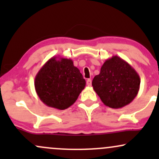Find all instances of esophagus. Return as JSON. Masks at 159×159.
<instances>
[{"label": "esophagus", "instance_id": "obj_1", "mask_svg": "<svg viewBox=\"0 0 159 159\" xmlns=\"http://www.w3.org/2000/svg\"><path fill=\"white\" fill-rule=\"evenodd\" d=\"M87 86H91V84H92V80L87 79Z\"/></svg>", "mask_w": 159, "mask_h": 159}]
</instances>
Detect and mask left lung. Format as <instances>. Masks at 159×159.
Masks as SVG:
<instances>
[{
	"mask_svg": "<svg viewBox=\"0 0 159 159\" xmlns=\"http://www.w3.org/2000/svg\"><path fill=\"white\" fill-rule=\"evenodd\" d=\"M140 84L135 69L118 56L106 60L92 81L102 102L111 108H120L132 102L138 95Z\"/></svg>",
	"mask_w": 159,
	"mask_h": 159,
	"instance_id": "obj_1",
	"label": "left lung"
}]
</instances>
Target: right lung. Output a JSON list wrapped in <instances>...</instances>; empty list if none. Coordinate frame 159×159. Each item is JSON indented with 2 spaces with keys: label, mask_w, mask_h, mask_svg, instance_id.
Instances as JSON below:
<instances>
[{
  "label": "right lung",
  "mask_w": 159,
  "mask_h": 159,
  "mask_svg": "<svg viewBox=\"0 0 159 159\" xmlns=\"http://www.w3.org/2000/svg\"><path fill=\"white\" fill-rule=\"evenodd\" d=\"M86 81L71 59L53 57L36 74L34 86L38 96L47 106L65 110L73 105Z\"/></svg>",
  "instance_id": "add662e5"
}]
</instances>
